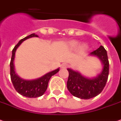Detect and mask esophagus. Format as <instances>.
Segmentation results:
<instances>
[{"label":"esophagus","instance_id":"1","mask_svg":"<svg viewBox=\"0 0 121 121\" xmlns=\"http://www.w3.org/2000/svg\"><path fill=\"white\" fill-rule=\"evenodd\" d=\"M61 68H66L67 67H68V64L66 63H63V64H61Z\"/></svg>","mask_w":121,"mask_h":121}]
</instances>
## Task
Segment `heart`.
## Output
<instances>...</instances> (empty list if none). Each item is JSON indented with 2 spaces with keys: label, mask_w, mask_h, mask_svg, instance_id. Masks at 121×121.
<instances>
[{
  "label": "heart",
  "mask_w": 121,
  "mask_h": 121,
  "mask_svg": "<svg viewBox=\"0 0 121 121\" xmlns=\"http://www.w3.org/2000/svg\"><path fill=\"white\" fill-rule=\"evenodd\" d=\"M70 46H71V47L73 48H77L78 46H79V42H77V41H75V40H73V41H71V42H70ZM86 45H84V46H82V47H81V49L83 50H84V49H86Z\"/></svg>",
  "instance_id": "obj_1"
}]
</instances>
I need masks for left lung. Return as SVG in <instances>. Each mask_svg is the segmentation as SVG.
Segmentation results:
<instances>
[{
	"label": "left lung",
	"instance_id": "1",
	"mask_svg": "<svg viewBox=\"0 0 121 121\" xmlns=\"http://www.w3.org/2000/svg\"><path fill=\"white\" fill-rule=\"evenodd\" d=\"M90 55L97 57L103 65L101 73L97 77L90 79L82 76L78 71L68 69L69 72L67 81L68 90L71 95L82 99H91L101 93L106 84L109 74V61L104 48L100 46Z\"/></svg>",
	"mask_w": 121,
	"mask_h": 121
}]
</instances>
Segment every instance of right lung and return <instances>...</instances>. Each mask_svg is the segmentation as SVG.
<instances>
[{
    "mask_svg": "<svg viewBox=\"0 0 121 121\" xmlns=\"http://www.w3.org/2000/svg\"><path fill=\"white\" fill-rule=\"evenodd\" d=\"M34 37H37L38 35H35V33H32L21 39L18 42V44L14 47L12 51V56L10 62V76L14 88L19 94L28 98H35L42 96L47 90L48 84L50 78L59 71V68H58L48 73L39 79L30 81L21 79L20 77H18L16 74L13 63L16 50L23 41L29 38Z\"/></svg>",
    "mask_w": 121,
    "mask_h": 121,
    "instance_id": "right-lung-1",
    "label": "right lung"
}]
</instances>
